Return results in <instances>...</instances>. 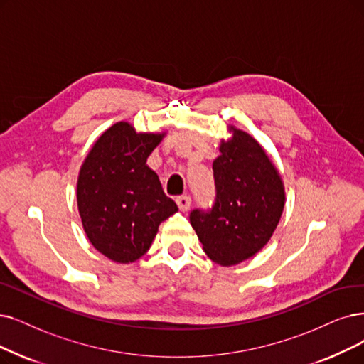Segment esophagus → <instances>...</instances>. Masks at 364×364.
<instances>
[{
  "instance_id": "esophagus-1",
  "label": "esophagus",
  "mask_w": 364,
  "mask_h": 364,
  "mask_svg": "<svg viewBox=\"0 0 364 364\" xmlns=\"http://www.w3.org/2000/svg\"><path fill=\"white\" fill-rule=\"evenodd\" d=\"M176 203H178V206H179V209H181L182 212L190 210V208H191V198L188 197V196H179V197L176 198Z\"/></svg>"
}]
</instances>
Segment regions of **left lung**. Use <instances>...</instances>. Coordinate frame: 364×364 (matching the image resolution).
Returning <instances> with one entry per match:
<instances>
[{
  "mask_svg": "<svg viewBox=\"0 0 364 364\" xmlns=\"http://www.w3.org/2000/svg\"><path fill=\"white\" fill-rule=\"evenodd\" d=\"M231 132L212 166L216 191L212 208L190 213L203 250L227 267L263 248L285 205L281 176L261 144L242 129L231 127Z\"/></svg>",
  "mask_w": 364,
  "mask_h": 364,
  "instance_id": "1",
  "label": "left lung"
}]
</instances>
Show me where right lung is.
Wrapping results in <instances>:
<instances>
[{
    "label": "right lung",
    "mask_w": 364,
    "mask_h": 364,
    "mask_svg": "<svg viewBox=\"0 0 364 364\" xmlns=\"http://www.w3.org/2000/svg\"><path fill=\"white\" fill-rule=\"evenodd\" d=\"M163 134L136 133L118 122L100 136L77 179V208L94 248L116 263H133L148 252L159 224L178 212L146 166Z\"/></svg>",
    "instance_id": "obj_1"
}]
</instances>
